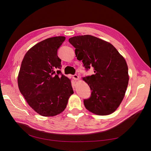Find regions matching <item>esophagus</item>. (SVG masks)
I'll use <instances>...</instances> for the list:
<instances>
[{
  "instance_id": "obj_1",
  "label": "esophagus",
  "mask_w": 151,
  "mask_h": 151,
  "mask_svg": "<svg viewBox=\"0 0 151 151\" xmlns=\"http://www.w3.org/2000/svg\"><path fill=\"white\" fill-rule=\"evenodd\" d=\"M73 79H74L75 81H77V80H79V76L77 75H73Z\"/></svg>"
}]
</instances>
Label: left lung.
Listing matches in <instances>:
<instances>
[{
    "label": "left lung",
    "mask_w": 151,
    "mask_h": 151,
    "mask_svg": "<svg viewBox=\"0 0 151 151\" xmlns=\"http://www.w3.org/2000/svg\"><path fill=\"white\" fill-rule=\"evenodd\" d=\"M68 42L86 69L93 67L94 74L83 78L91 91L90 98L84 101L85 107L97 115L112 114L123 101L128 84L125 58L111 43L90 35L73 37Z\"/></svg>",
    "instance_id": "8db88e82"
}]
</instances>
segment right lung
Returning <instances> with one entry per match:
<instances>
[{
  "mask_svg": "<svg viewBox=\"0 0 151 151\" xmlns=\"http://www.w3.org/2000/svg\"><path fill=\"white\" fill-rule=\"evenodd\" d=\"M65 39L47 38L25 54L18 75L19 90L28 105L41 116L51 117L62 113L73 94L71 80L60 75L61 60L57 50Z\"/></svg>",
  "mask_w": 151,
  "mask_h": 151,
  "instance_id": "1",
  "label": "right lung"
}]
</instances>
